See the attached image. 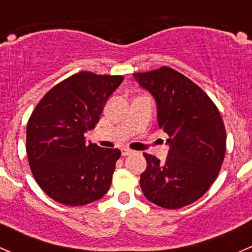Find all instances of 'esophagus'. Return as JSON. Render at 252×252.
<instances>
[{
  "label": "esophagus",
  "instance_id": "34e87169",
  "mask_svg": "<svg viewBox=\"0 0 252 252\" xmlns=\"http://www.w3.org/2000/svg\"><path fill=\"white\" fill-rule=\"evenodd\" d=\"M133 154V151L129 149H123L122 150V156H129V155Z\"/></svg>",
  "mask_w": 252,
  "mask_h": 252
}]
</instances>
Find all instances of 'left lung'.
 Segmentation results:
<instances>
[{
	"mask_svg": "<svg viewBox=\"0 0 252 252\" xmlns=\"http://www.w3.org/2000/svg\"><path fill=\"white\" fill-rule=\"evenodd\" d=\"M133 77L154 96L158 126L169 136L166 161L144 154L142 192L168 210L192 204L210 189L224 159L227 134L220 111L200 86L169 67Z\"/></svg>",
	"mask_w": 252,
	"mask_h": 252,
	"instance_id": "1",
	"label": "left lung"
}]
</instances>
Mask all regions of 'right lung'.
Returning a JSON list of instances; mask_svg holds the SVG:
<instances>
[{
    "label": "right lung",
    "mask_w": 252,
    "mask_h": 252,
    "mask_svg": "<svg viewBox=\"0 0 252 252\" xmlns=\"http://www.w3.org/2000/svg\"><path fill=\"white\" fill-rule=\"evenodd\" d=\"M122 75L80 72L53 86L41 98L27 126L30 169L47 196L67 206H83L108 191L118 149L85 144L84 134L98 123Z\"/></svg>",
    "instance_id": "1"
}]
</instances>
